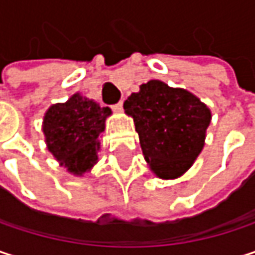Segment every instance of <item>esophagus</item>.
Returning <instances> with one entry per match:
<instances>
[{
	"label": "esophagus",
	"instance_id": "34e87169",
	"mask_svg": "<svg viewBox=\"0 0 255 255\" xmlns=\"http://www.w3.org/2000/svg\"><path fill=\"white\" fill-rule=\"evenodd\" d=\"M112 109H114L115 112H121V111H123V102H120V103L114 105V106H112Z\"/></svg>",
	"mask_w": 255,
	"mask_h": 255
}]
</instances>
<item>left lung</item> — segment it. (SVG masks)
Masks as SVG:
<instances>
[{"mask_svg": "<svg viewBox=\"0 0 255 255\" xmlns=\"http://www.w3.org/2000/svg\"><path fill=\"white\" fill-rule=\"evenodd\" d=\"M124 111L156 177H181L202 152L211 111L190 91L150 79L124 102Z\"/></svg>", "mask_w": 255, "mask_h": 255, "instance_id": "1", "label": "left lung"}]
</instances>
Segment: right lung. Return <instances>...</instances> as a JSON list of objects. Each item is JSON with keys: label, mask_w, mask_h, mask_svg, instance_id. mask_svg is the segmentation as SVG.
I'll list each match as a JSON object with an SVG mask.
<instances>
[{"label": "right lung", "mask_w": 255, "mask_h": 255, "mask_svg": "<svg viewBox=\"0 0 255 255\" xmlns=\"http://www.w3.org/2000/svg\"><path fill=\"white\" fill-rule=\"evenodd\" d=\"M111 115L109 108L81 93H75L65 103L51 105L42 120L48 152L68 173L81 177L99 161V137Z\"/></svg>", "instance_id": "add662e5"}]
</instances>
